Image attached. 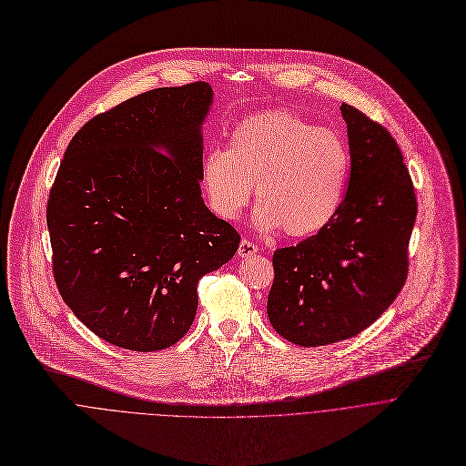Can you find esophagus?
<instances>
[{"label": "esophagus", "mask_w": 466, "mask_h": 466, "mask_svg": "<svg viewBox=\"0 0 466 466\" xmlns=\"http://www.w3.org/2000/svg\"><path fill=\"white\" fill-rule=\"evenodd\" d=\"M256 252H258V245H256L254 241H250V239H241L239 248H238V256H239V258H248V256H252V254H256Z\"/></svg>", "instance_id": "esophagus-1"}]
</instances>
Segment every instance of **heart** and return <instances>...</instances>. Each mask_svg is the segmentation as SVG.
<instances>
[{"label":"heart","mask_w":466,"mask_h":466,"mask_svg":"<svg viewBox=\"0 0 466 466\" xmlns=\"http://www.w3.org/2000/svg\"><path fill=\"white\" fill-rule=\"evenodd\" d=\"M350 173V151L338 132L293 112H263L241 121L228 149H210L201 166L212 210L236 219L256 182V225L291 238L320 232L336 218Z\"/></svg>","instance_id":"heart-1"}]
</instances>
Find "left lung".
<instances>
[{"label":"left lung","instance_id":"1","mask_svg":"<svg viewBox=\"0 0 466 466\" xmlns=\"http://www.w3.org/2000/svg\"><path fill=\"white\" fill-rule=\"evenodd\" d=\"M350 147L347 195L320 232L275 250L268 315L279 336L322 347L358 336L400 293L417 197L389 130L343 103Z\"/></svg>","mask_w":466,"mask_h":466}]
</instances>
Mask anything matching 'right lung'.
Masks as SVG:
<instances>
[{
	"mask_svg": "<svg viewBox=\"0 0 466 466\" xmlns=\"http://www.w3.org/2000/svg\"><path fill=\"white\" fill-rule=\"evenodd\" d=\"M208 83L157 88L92 117L47 201L60 297L103 341L155 352L186 336L197 284L239 247L201 195Z\"/></svg>",
	"mask_w": 466,
	"mask_h": 466,
	"instance_id": "1",
	"label": "right lung"
}]
</instances>
